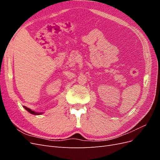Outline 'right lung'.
<instances>
[{"mask_svg": "<svg viewBox=\"0 0 160 160\" xmlns=\"http://www.w3.org/2000/svg\"><path fill=\"white\" fill-rule=\"evenodd\" d=\"M24 108H25L27 111H28V112H29L30 113L33 114V115H40V114H41V113H37V112H35V111H32V110H31V109H30L29 108H28L25 107V106H24Z\"/></svg>", "mask_w": 160, "mask_h": 160, "instance_id": "right-lung-1", "label": "right lung"}]
</instances>
